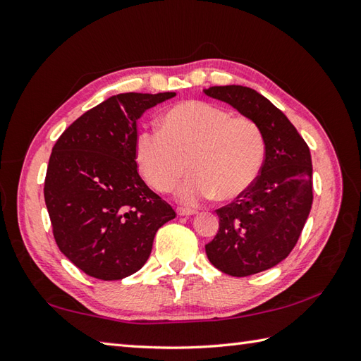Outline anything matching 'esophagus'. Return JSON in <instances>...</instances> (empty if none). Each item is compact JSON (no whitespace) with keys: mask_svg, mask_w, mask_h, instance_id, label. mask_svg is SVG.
Here are the masks:
<instances>
[{"mask_svg":"<svg viewBox=\"0 0 361 361\" xmlns=\"http://www.w3.org/2000/svg\"><path fill=\"white\" fill-rule=\"evenodd\" d=\"M176 214L181 217H186V216H192L195 214V209H190V208H176Z\"/></svg>","mask_w":361,"mask_h":361,"instance_id":"34e87169","label":"esophagus"}]
</instances>
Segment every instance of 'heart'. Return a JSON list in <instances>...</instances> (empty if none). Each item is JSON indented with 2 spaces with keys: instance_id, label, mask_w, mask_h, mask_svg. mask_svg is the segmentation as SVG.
<instances>
[{
  "instance_id": "obj_1",
  "label": "heart",
  "mask_w": 361,
  "mask_h": 361,
  "mask_svg": "<svg viewBox=\"0 0 361 361\" xmlns=\"http://www.w3.org/2000/svg\"><path fill=\"white\" fill-rule=\"evenodd\" d=\"M135 159L145 181L159 192H172L189 169L180 200L198 203L216 195L219 202H231L248 192L262 171L265 137L248 116L188 101L166 110L158 130L136 135Z\"/></svg>"
}]
</instances>
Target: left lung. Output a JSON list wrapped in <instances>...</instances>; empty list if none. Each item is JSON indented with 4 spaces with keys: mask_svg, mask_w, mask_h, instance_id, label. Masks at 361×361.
Segmentation results:
<instances>
[{
    "mask_svg": "<svg viewBox=\"0 0 361 361\" xmlns=\"http://www.w3.org/2000/svg\"><path fill=\"white\" fill-rule=\"evenodd\" d=\"M203 91L256 121L265 137L256 183L217 209L219 231L204 247L214 267L243 278L278 265L295 248L313 202L310 150L286 114L256 90L226 85Z\"/></svg>",
    "mask_w": 361,
    "mask_h": 361,
    "instance_id": "8db88e82",
    "label": "left lung"
}]
</instances>
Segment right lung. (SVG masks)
Returning <instances> with one entry per match:
<instances>
[{"mask_svg":"<svg viewBox=\"0 0 361 361\" xmlns=\"http://www.w3.org/2000/svg\"><path fill=\"white\" fill-rule=\"evenodd\" d=\"M175 93H122L83 113L52 147L44 203L60 251L91 278L118 281L147 262L172 206L137 173L136 121Z\"/></svg>","mask_w":361,"mask_h":361,"instance_id":"right-lung-1","label":"right lung"}]
</instances>
